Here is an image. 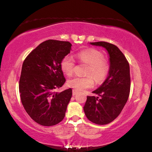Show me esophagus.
I'll return each mask as SVG.
<instances>
[{
  "instance_id": "obj_1",
  "label": "esophagus",
  "mask_w": 152,
  "mask_h": 152,
  "mask_svg": "<svg viewBox=\"0 0 152 152\" xmlns=\"http://www.w3.org/2000/svg\"><path fill=\"white\" fill-rule=\"evenodd\" d=\"M77 93H78V91H77L76 90H72V94H73V96H74V95H76Z\"/></svg>"
}]
</instances>
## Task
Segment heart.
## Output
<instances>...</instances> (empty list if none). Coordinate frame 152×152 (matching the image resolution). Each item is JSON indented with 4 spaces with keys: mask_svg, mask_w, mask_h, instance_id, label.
<instances>
[{
    "mask_svg": "<svg viewBox=\"0 0 152 152\" xmlns=\"http://www.w3.org/2000/svg\"><path fill=\"white\" fill-rule=\"evenodd\" d=\"M77 58L80 61L88 64L86 76H74L68 80V85L76 91H83L94 85V77L96 82H101L107 78L109 72V65L104 60V56L101 51L94 49H87L78 53ZM60 66L61 70L67 76H71L74 72L75 61L71 56L67 55L62 58Z\"/></svg>",
    "mask_w": 152,
    "mask_h": 152,
    "instance_id": "heart-1",
    "label": "heart"
}]
</instances>
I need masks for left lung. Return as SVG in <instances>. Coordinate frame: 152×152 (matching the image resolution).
I'll list each match as a JSON object with an SVG mask.
<instances>
[{
  "instance_id": "left-lung-1",
  "label": "left lung",
  "mask_w": 152,
  "mask_h": 152,
  "mask_svg": "<svg viewBox=\"0 0 152 152\" xmlns=\"http://www.w3.org/2000/svg\"><path fill=\"white\" fill-rule=\"evenodd\" d=\"M90 44L104 48L109 56V72L106 80L88 96L84 107L86 117L98 125H106L119 116L127 102L130 92V69L127 59L116 45L99 42Z\"/></svg>"
}]
</instances>
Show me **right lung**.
Returning a JSON list of instances; mask_svg holds the SVG:
<instances>
[{"label": "right lung", "instance_id": "obj_1", "mask_svg": "<svg viewBox=\"0 0 152 152\" xmlns=\"http://www.w3.org/2000/svg\"><path fill=\"white\" fill-rule=\"evenodd\" d=\"M69 42L47 40L25 58L19 80L20 100L24 109L38 124L52 126L65 117L72 90L56 92L65 83L61 69L62 58L70 52Z\"/></svg>", "mask_w": 152, "mask_h": 152}]
</instances>
